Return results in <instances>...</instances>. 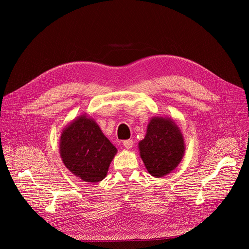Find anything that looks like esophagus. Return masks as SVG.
Wrapping results in <instances>:
<instances>
[{
	"label": "esophagus",
	"instance_id": "1",
	"mask_svg": "<svg viewBox=\"0 0 249 249\" xmlns=\"http://www.w3.org/2000/svg\"><path fill=\"white\" fill-rule=\"evenodd\" d=\"M123 145H124V147H125L126 149H130V148H131V147L133 146V140L129 139V140L123 141Z\"/></svg>",
	"mask_w": 249,
	"mask_h": 249
}]
</instances>
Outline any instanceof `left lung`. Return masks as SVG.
Returning <instances> with one entry per match:
<instances>
[{"instance_id": "1", "label": "left lung", "mask_w": 249, "mask_h": 249, "mask_svg": "<svg viewBox=\"0 0 249 249\" xmlns=\"http://www.w3.org/2000/svg\"><path fill=\"white\" fill-rule=\"evenodd\" d=\"M138 148L147 172L154 178H162L173 173L184 158L185 138L172 118L154 116Z\"/></svg>"}]
</instances>
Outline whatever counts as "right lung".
Listing matches in <instances>:
<instances>
[{
	"instance_id": "obj_1",
	"label": "right lung",
	"mask_w": 249,
	"mask_h": 249,
	"mask_svg": "<svg viewBox=\"0 0 249 249\" xmlns=\"http://www.w3.org/2000/svg\"><path fill=\"white\" fill-rule=\"evenodd\" d=\"M116 153L117 148L87 114L78 116L62 129L59 140L61 160L72 175L88 184L106 178Z\"/></svg>"
}]
</instances>
